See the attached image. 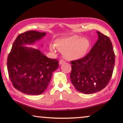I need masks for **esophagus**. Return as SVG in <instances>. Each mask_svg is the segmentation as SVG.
<instances>
[{
    "mask_svg": "<svg viewBox=\"0 0 123 123\" xmlns=\"http://www.w3.org/2000/svg\"><path fill=\"white\" fill-rule=\"evenodd\" d=\"M65 61H64V60H60V61H59V64H60V65H62V64L64 63H65Z\"/></svg>",
    "mask_w": 123,
    "mask_h": 123,
    "instance_id": "34e87169",
    "label": "esophagus"
}]
</instances>
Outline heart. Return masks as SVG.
<instances>
[{"instance_id": "obj_1", "label": "heart", "mask_w": 123, "mask_h": 123, "mask_svg": "<svg viewBox=\"0 0 123 123\" xmlns=\"http://www.w3.org/2000/svg\"><path fill=\"white\" fill-rule=\"evenodd\" d=\"M55 46L62 52L64 57L68 60L80 59L85 55L89 47L87 39L78 36L61 38L56 39ZM49 49L53 53H56V49L53 45H50Z\"/></svg>"}]
</instances>
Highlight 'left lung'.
<instances>
[{"label":"left lung","instance_id":"1","mask_svg":"<svg viewBox=\"0 0 123 123\" xmlns=\"http://www.w3.org/2000/svg\"><path fill=\"white\" fill-rule=\"evenodd\" d=\"M98 39L88 54L72 61L70 79L79 92L91 94L103 89L113 74L115 54L109 38L97 31Z\"/></svg>","mask_w":123,"mask_h":123}]
</instances>
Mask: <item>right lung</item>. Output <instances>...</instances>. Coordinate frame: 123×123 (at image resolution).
<instances>
[{"instance_id": "add662e5", "label": "right lung", "mask_w": 123, "mask_h": 123, "mask_svg": "<svg viewBox=\"0 0 123 123\" xmlns=\"http://www.w3.org/2000/svg\"><path fill=\"white\" fill-rule=\"evenodd\" d=\"M46 34L35 31L20 34L8 55L9 79L14 87L24 94H42L49 84L53 72L59 65L57 60L48 58L39 49L25 46L35 44Z\"/></svg>"}]
</instances>
